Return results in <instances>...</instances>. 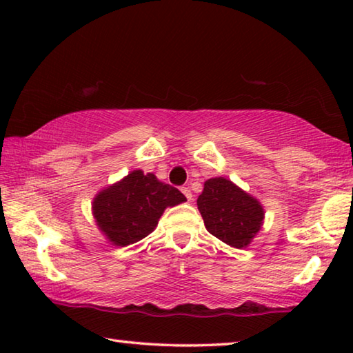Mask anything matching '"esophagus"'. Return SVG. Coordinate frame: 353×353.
Listing matches in <instances>:
<instances>
[{
  "label": "esophagus",
  "instance_id": "obj_1",
  "mask_svg": "<svg viewBox=\"0 0 353 353\" xmlns=\"http://www.w3.org/2000/svg\"><path fill=\"white\" fill-rule=\"evenodd\" d=\"M181 190H182V193L185 194V198H187L188 201L193 199V194H191V191H190V188H188V187H182Z\"/></svg>",
  "mask_w": 353,
  "mask_h": 353
}]
</instances>
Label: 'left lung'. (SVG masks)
Returning <instances> with one entry per match:
<instances>
[{"mask_svg": "<svg viewBox=\"0 0 353 353\" xmlns=\"http://www.w3.org/2000/svg\"><path fill=\"white\" fill-rule=\"evenodd\" d=\"M198 208L205 229L236 249L248 246L265 216L259 201L224 177L208 179L204 183Z\"/></svg>", "mask_w": 353, "mask_h": 353, "instance_id": "obj_1", "label": "left lung"}]
</instances>
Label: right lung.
<instances>
[{
    "label": "right lung",
    "instance_id": "1",
    "mask_svg": "<svg viewBox=\"0 0 353 353\" xmlns=\"http://www.w3.org/2000/svg\"><path fill=\"white\" fill-rule=\"evenodd\" d=\"M187 201L177 188L160 182L151 172L135 170L94 198L98 227L117 246H129L148 236L166 207Z\"/></svg>",
    "mask_w": 353,
    "mask_h": 353
}]
</instances>
